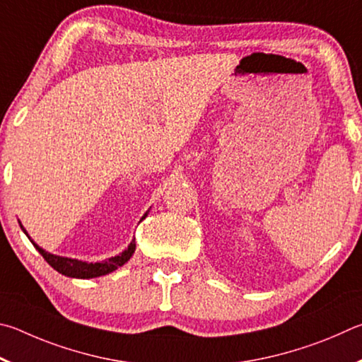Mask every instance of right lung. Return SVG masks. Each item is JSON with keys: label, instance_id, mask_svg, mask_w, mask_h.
I'll list each match as a JSON object with an SVG mask.
<instances>
[{"label": "right lung", "instance_id": "obj_1", "mask_svg": "<svg viewBox=\"0 0 362 362\" xmlns=\"http://www.w3.org/2000/svg\"><path fill=\"white\" fill-rule=\"evenodd\" d=\"M146 216H148V213H146L141 219H144ZM21 229L25 232V235L30 238L28 232L25 230V227L22 224H21ZM30 242L33 243L35 248L40 251V255L46 259V262L54 270H57L59 274L65 275V276L81 278V280H88V278H97V276H103V275L111 274V272H114L116 269L122 267V265L129 261V259L133 256V252H135V250H136L135 238H133L129 245V248L120 252V255L106 259V261H101V262H86V261H78V259L52 255V252H47L46 250H42L41 246H37L31 238H30Z\"/></svg>", "mask_w": 362, "mask_h": 362}]
</instances>
